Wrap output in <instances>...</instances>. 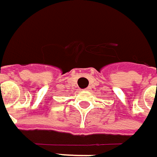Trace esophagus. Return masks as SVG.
<instances>
[{
	"mask_svg": "<svg viewBox=\"0 0 157 157\" xmlns=\"http://www.w3.org/2000/svg\"><path fill=\"white\" fill-rule=\"evenodd\" d=\"M84 90H86V91H89V90H90V87H87V88H85Z\"/></svg>",
	"mask_w": 157,
	"mask_h": 157,
	"instance_id": "34e87169",
	"label": "esophagus"
}]
</instances>
